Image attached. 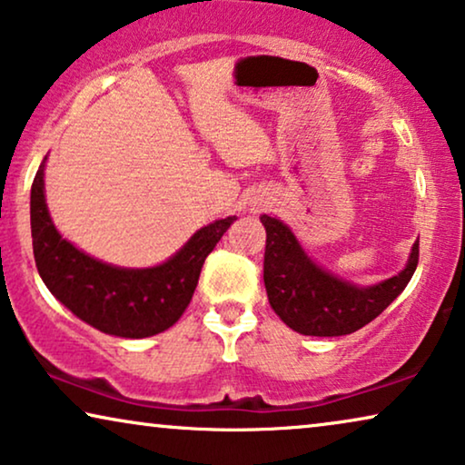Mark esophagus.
Here are the masks:
<instances>
[{
    "label": "esophagus",
    "instance_id": "esophagus-1",
    "mask_svg": "<svg viewBox=\"0 0 465 465\" xmlns=\"http://www.w3.org/2000/svg\"><path fill=\"white\" fill-rule=\"evenodd\" d=\"M262 207H264V203H262V201H253V203L249 205V210H252V213H260Z\"/></svg>",
    "mask_w": 465,
    "mask_h": 465
}]
</instances>
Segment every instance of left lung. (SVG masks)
Here are the masks:
<instances>
[{"label": "left lung", "instance_id": "obj_1", "mask_svg": "<svg viewBox=\"0 0 465 465\" xmlns=\"http://www.w3.org/2000/svg\"><path fill=\"white\" fill-rule=\"evenodd\" d=\"M260 220L266 228L268 302L279 319L302 335L338 338L359 331L399 298L420 258V241H415L399 274L373 285H356L316 264L285 222L266 213Z\"/></svg>", "mask_w": 465, "mask_h": 465}]
</instances>
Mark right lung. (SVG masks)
<instances>
[{"mask_svg":"<svg viewBox=\"0 0 465 465\" xmlns=\"http://www.w3.org/2000/svg\"><path fill=\"white\" fill-rule=\"evenodd\" d=\"M45 159L31 186V237L39 277L50 293L77 319L117 338H151L170 329L191 304L205 258L237 216L199 228L161 264H109L82 252L54 226L45 203Z\"/></svg>","mask_w":465,"mask_h":465,"instance_id":"add662e5","label":"right lung"}]
</instances>
